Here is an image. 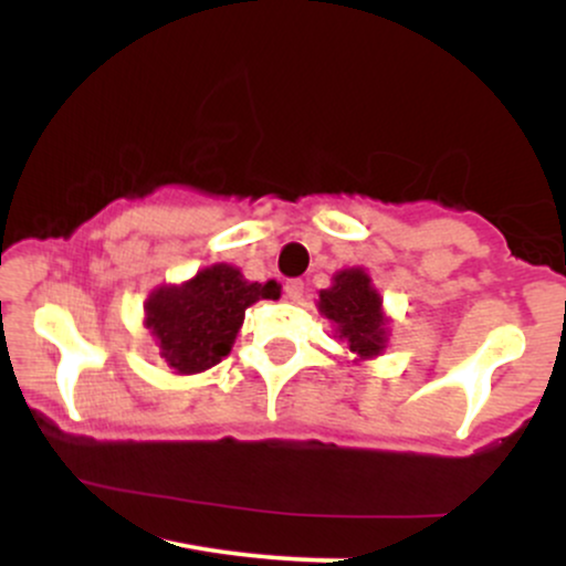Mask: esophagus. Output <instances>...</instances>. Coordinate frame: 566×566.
Instances as JSON below:
<instances>
[{"label": "esophagus", "mask_w": 566, "mask_h": 566, "mask_svg": "<svg viewBox=\"0 0 566 566\" xmlns=\"http://www.w3.org/2000/svg\"><path fill=\"white\" fill-rule=\"evenodd\" d=\"M303 292H305V284L301 282V279H290L287 284H284V295L290 297L292 303H297L303 297Z\"/></svg>", "instance_id": "1"}]
</instances>
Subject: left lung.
I'll use <instances>...</instances> for the list:
<instances>
[{
  "mask_svg": "<svg viewBox=\"0 0 566 566\" xmlns=\"http://www.w3.org/2000/svg\"><path fill=\"white\" fill-rule=\"evenodd\" d=\"M319 311L359 359H373L386 348L388 319L382 314V297L365 269L337 271L333 287L319 292Z\"/></svg>",
  "mask_w": 566,
  "mask_h": 566,
  "instance_id": "left-lung-1",
  "label": "left lung"
}]
</instances>
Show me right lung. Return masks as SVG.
<instances>
[{"instance_id": "right-lung-1", "label": "right lung", "mask_w": 566, "mask_h": 566, "mask_svg": "<svg viewBox=\"0 0 566 566\" xmlns=\"http://www.w3.org/2000/svg\"><path fill=\"white\" fill-rule=\"evenodd\" d=\"M271 282H247L229 263L201 269L184 284H165L148 295L146 327L159 343V356L178 375L205 373L231 354L244 311L261 297H279Z\"/></svg>"}]
</instances>
